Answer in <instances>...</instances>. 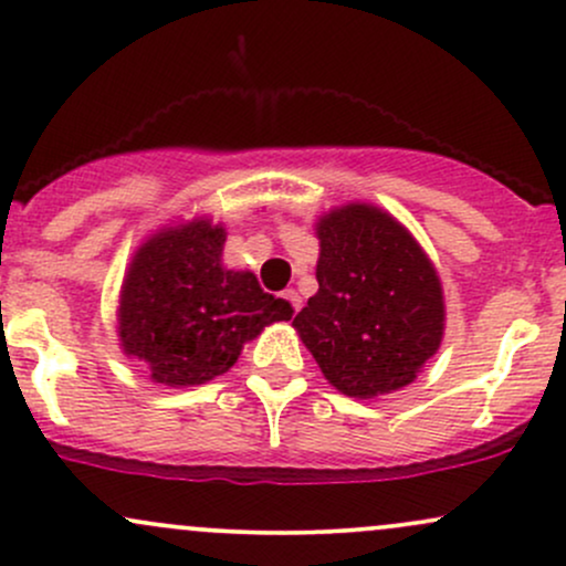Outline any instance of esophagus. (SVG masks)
<instances>
[{
    "label": "esophagus",
    "instance_id": "1",
    "mask_svg": "<svg viewBox=\"0 0 566 566\" xmlns=\"http://www.w3.org/2000/svg\"><path fill=\"white\" fill-rule=\"evenodd\" d=\"M282 297H284V301H287L290 303V308H292V314H297V311H301V295H297V292L295 290H284L282 292Z\"/></svg>",
    "mask_w": 566,
    "mask_h": 566
}]
</instances>
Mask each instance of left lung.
Listing matches in <instances>:
<instances>
[{"mask_svg":"<svg viewBox=\"0 0 566 566\" xmlns=\"http://www.w3.org/2000/svg\"><path fill=\"white\" fill-rule=\"evenodd\" d=\"M316 233L319 292L292 324L337 391L373 399L405 388L437 354L444 329L431 261L369 205L329 212Z\"/></svg>","mask_w":566,"mask_h":566,"instance_id":"obj_1","label":"left lung"}]
</instances>
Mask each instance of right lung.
Masks as SVG:
<instances>
[{"label": "right lung", "mask_w": 566, "mask_h": 566, "mask_svg": "<svg viewBox=\"0 0 566 566\" xmlns=\"http://www.w3.org/2000/svg\"><path fill=\"white\" fill-rule=\"evenodd\" d=\"M226 233L207 220L148 239L129 265L119 337L165 386H199L229 373L247 340L292 316L250 271L220 265Z\"/></svg>", "instance_id": "1"}]
</instances>
